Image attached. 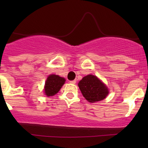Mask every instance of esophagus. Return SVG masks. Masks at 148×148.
Returning a JSON list of instances; mask_svg holds the SVG:
<instances>
[{
	"mask_svg": "<svg viewBox=\"0 0 148 148\" xmlns=\"http://www.w3.org/2000/svg\"><path fill=\"white\" fill-rule=\"evenodd\" d=\"M69 83H70V84H75L76 83V80H74V81H69Z\"/></svg>",
	"mask_w": 148,
	"mask_h": 148,
	"instance_id": "esophagus-1",
	"label": "esophagus"
}]
</instances>
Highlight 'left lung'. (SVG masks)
Wrapping results in <instances>:
<instances>
[{"label": "left lung", "instance_id": "left-lung-1", "mask_svg": "<svg viewBox=\"0 0 148 148\" xmlns=\"http://www.w3.org/2000/svg\"><path fill=\"white\" fill-rule=\"evenodd\" d=\"M78 86L83 96L90 103L101 101L108 94L106 86L97 76L91 74L84 76Z\"/></svg>", "mask_w": 148, "mask_h": 148}]
</instances>
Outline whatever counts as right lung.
Returning <instances> with one entry per match:
<instances>
[{"mask_svg": "<svg viewBox=\"0 0 148 148\" xmlns=\"http://www.w3.org/2000/svg\"><path fill=\"white\" fill-rule=\"evenodd\" d=\"M65 82V79L60 76L51 74L47 78L45 83V92L47 96H53L58 92L60 88Z\"/></svg>", "mask_w": 148, "mask_h": 148, "instance_id": "obj_1", "label": "right lung"}]
</instances>
